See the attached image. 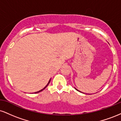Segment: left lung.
<instances>
[{
	"label": "left lung",
	"instance_id": "1",
	"mask_svg": "<svg viewBox=\"0 0 121 121\" xmlns=\"http://www.w3.org/2000/svg\"><path fill=\"white\" fill-rule=\"evenodd\" d=\"M75 89H76V88H75ZM76 89V90H77V91H80V92H81V91H78V90H77V89Z\"/></svg>",
	"mask_w": 121,
	"mask_h": 121
}]
</instances>
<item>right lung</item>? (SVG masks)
Listing matches in <instances>:
<instances>
[{"label": "right lung", "instance_id": "right-lung-1", "mask_svg": "<svg viewBox=\"0 0 121 121\" xmlns=\"http://www.w3.org/2000/svg\"><path fill=\"white\" fill-rule=\"evenodd\" d=\"M50 81H51V79H50V80H49V82H48V84H47V85H46V86H45V87H44V88H43V89L40 90V91H37V92H35V93H39V92H40V91H43V90H44V89H45V88H46V87H47V86H48V84H49Z\"/></svg>", "mask_w": 121, "mask_h": 121}]
</instances>
